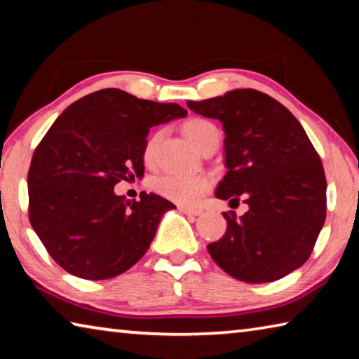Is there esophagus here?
<instances>
[{"mask_svg":"<svg viewBox=\"0 0 359 359\" xmlns=\"http://www.w3.org/2000/svg\"><path fill=\"white\" fill-rule=\"evenodd\" d=\"M179 210L182 212V214H185V215H193V217H198V215H201V210H199V209H191V208H179Z\"/></svg>","mask_w":359,"mask_h":359,"instance_id":"obj_1","label":"esophagus"}]
</instances>
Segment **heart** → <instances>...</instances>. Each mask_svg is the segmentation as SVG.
<instances>
[{"instance_id":"heart-1","label":"heart","mask_w":359,"mask_h":359,"mask_svg":"<svg viewBox=\"0 0 359 359\" xmlns=\"http://www.w3.org/2000/svg\"><path fill=\"white\" fill-rule=\"evenodd\" d=\"M182 131L187 136L188 141H190L194 147L201 150L204 145L208 144H218V139H220V131H218L217 125L212 123L210 120L193 117L188 118L184 126H182ZM158 139H160V133H154L150 135L147 141L144 145V161L151 163L155 155V149L158 144ZM154 190L160 193L163 198L169 199V201L177 203L182 205H191L198 201L203 194L208 191L209 188V180L204 177V175H161L154 180Z\"/></svg>"}]
</instances>
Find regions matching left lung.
Listing matches in <instances>:
<instances>
[{
    "label": "left lung",
    "mask_w": 359,
    "mask_h": 359,
    "mask_svg": "<svg viewBox=\"0 0 359 359\" xmlns=\"http://www.w3.org/2000/svg\"><path fill=\"white\" fill-rule=\"evenodd\" d=\"M203 117L222 121L224 166L215 196L248 210L223 214L226 233L208 245L231 277L267 283L306 263L326 218L323 165L302 125L287 107L252 88L187 101Z\"/></svg>",
    "instance_id": "1"
}]
</instances>
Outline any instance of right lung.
<instances>
[{"instance_id": "1", "label": "right lung", "mask_w": 359, "mask_h": 359, "mask_svg": "<svg viewBox=\"0 0 359 359\" xmlns=\"http://www.w3.org/2000/svg\"><path fill=\"white\" fill-rule=\"evenodd\" d=\"M175 102L139 100L118 88L90 93L66 109L36 147L28 171L29 223L69 274L106 280L149 250L161 217L175 209L155 193L115 194L144 175L151 126L184 118Z\"/></svg>"}]
</instances>
